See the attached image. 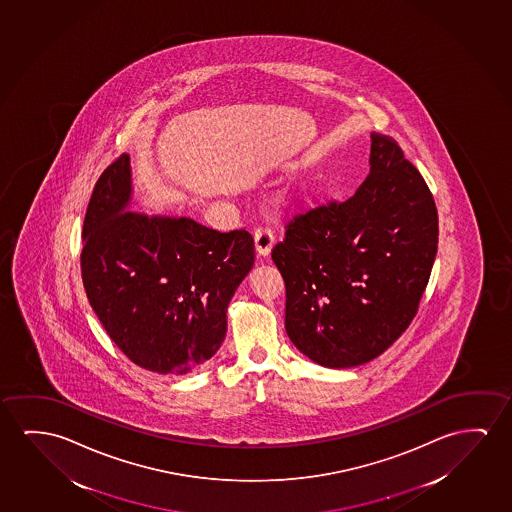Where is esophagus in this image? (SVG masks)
I'll return each mask as SVG.
<instances>
[{
    "instance_id": "esophagus-1",
    "label": "esophagus",
    "mask_w": 512,
    "mask_h": 512,
    "mask_svg": "<svg viewBox=\"0 0 512 512\" xmlns=\"http://www.w3.org/2000/svg\"><path fill=\"white\" fill-rule=\"evenodd\" d=\"M253 239H255V250H257L260 257H267L271 250H273L275 234H273V230L269 229V227H264V225L257 227L255 234H253Z\"/></svg>"
}]
</instances>
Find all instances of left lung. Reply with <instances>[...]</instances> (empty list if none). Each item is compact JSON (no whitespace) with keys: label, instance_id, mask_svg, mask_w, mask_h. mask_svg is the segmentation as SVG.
<instances>
[{"label":"left lung","instance_id":"obj_1","mask_svg":"<svg viewBox=\"0 0 512 512\" xmlns=\"http://www.w3.org/2000/svg\"><path fill=\"white\" fill-rule=\"evenodd\" d=\"M370 174L347 200L297 204L273 262L285 329L324 368L370 363L405 333L430 280L438 216L423 176L371 132Z\"/></svg>","mask_w":512,"mask_h":512}]
</instances>
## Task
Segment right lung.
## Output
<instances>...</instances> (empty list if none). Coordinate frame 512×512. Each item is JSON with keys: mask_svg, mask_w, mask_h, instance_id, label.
I'll return each instance as SVG.
<instances>
[{"mask_svg": "<svg viewBox=\"0 0 512 512\" xmlns=\"http://www.w3.org/2000/svg\"><path fill=\"white\" fill-rule=\"evenodd\" d=\"M132 204L123 155L98 179L84 218L89 304L132 363L160 375L192 373L222 347L230 299L255 262L252 234L130 211Z\"/></svg>", "mask_w": 512, "mask_h": 512, "instance_id": "1", "label": "right lung"}]
</instances>
